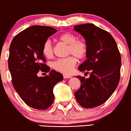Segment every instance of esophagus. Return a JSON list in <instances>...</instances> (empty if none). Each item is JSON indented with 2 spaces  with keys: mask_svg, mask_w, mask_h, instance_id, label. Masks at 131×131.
Returning <instances> with one entry per match:
<instances>
[{
  "mask_svg": "<svg viewBox=\"0 0 131 131\" xmlns=\"http://www.w3.org/2000/svg\"><path fill=\"white\" fill-rule=\"evenodd\" d=\"M63 76H64V79H69V78H71V77H72L71 75H67V74H64V75H63Z\"/></svg>",
  "mask_w": 131,
  "mask_h": 131,
  "instance_id": "esophagus-1",
  "label": "esophagus"
}]
</instances>
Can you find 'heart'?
<instances>
[{
    "label": "heart",
    "instance_id": "b5f03b06",
    "mask_svg": "<svg viewBox=\"0 0 131 131\" xmlns=\"http://www.w3.org/2000/svg\"><path fill=\"white\" fill-rule=\"evenodd\" d=\"M60 41L68 45L67 54H72L79 59L85 58L88 52V45L84 39H78L75 34L69 32L64 33L59 37ZM42 54L46 58H52L53 56V47L50 40L45 42L42 47ZM77 60L74 56L59 59L53 62L52 67L56 71L64 74H69L72 71Z\"/></svg>",
    "mask_w": 131,
    "mask_h": 131
}]
</instances>
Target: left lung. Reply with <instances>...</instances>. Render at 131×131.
<instances>
[{"instance_id":"obj_1","label":"left lung","mask_w":131,"mask_h":131,"mask_svg":"<svg viewBox=\"0 0 131 131\" xmlns=\"http://www.w3.org/2000/svg\"><path fill=\"white\" fill-rule=\"evenodd\" d=\"M74 30L82 35L88 45V59L78 69L90 74L88 79L76 77L81 84L74 95L83 107H95L104 103L116 89L121 57L114 39L108 32L93 24L77 25Z\"/></svg>"}]
</instances>
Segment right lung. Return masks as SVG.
Instances as JSON below:
<instances>
[{
  "mask_svg": "<svg viewBox=\"0 0 131 131\" xmlns=\"http://www.w3.org/2000/svg\"><path fill=\"white\" fill-rule=\"evenodd\" d=\"M56 32L50 27H29L16 35L10 46L8 65L14 88L27 105L38 110H46L52 105L54 86L63 79L62 74L54 70L44 77L37 75L40 70L50 71L43 63L46 60L42 47Z\"/></svg>",
  "mask_w": 131,
  "mask_h": 131,
  "instance_id": "1",
  "label": "right lung"
}]
</instances>
